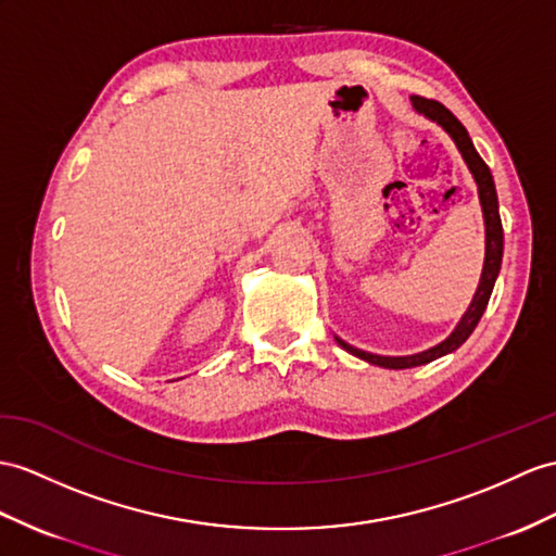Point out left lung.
Returning <instances> with one entry per match:
<instances>
[{
  "label": "left lung",
  "mask_w": 556,
  "mask_h": 556,
  "mask_svg": "<svg viewBox=\"0 0 556 556\" xmlns=\"http://www.w3.org/2000/svg\"><path fill=\"white\" fill-rule=\"evenodd\" d=\"M410 103L419 115H425L427 119L437 122L439 127H443V131L455 141L459 155L467 162V167L477 181L479 188V202H481V212H483V226H485V256H483V270L479 278V288L471 296V304L467 306L465 316L459 318V323L455 325V330L445 337L443 342H439L437 346H431L427 351H419V354L413 356H380V354H370V351H363L346 344L344 340L334 334L337 344H340L344 351H349L351 356H356L361 361H368L372 365H380V368H389V370H403V368H415V365H425L437 361L445 354H453L457 346H463L467 342V337L477 328V323L481 320L485 306H489L493 286L500 274V264H503V222H500V210H497V193H495V184H493V174L489 169V165L481 160V155L473 148L467 129L463 127L448 108L441 105L439 101L431 99H422V97H410Z\"/></svg>",
  "instance_id": "left-lung-1"
}]
</instances>
